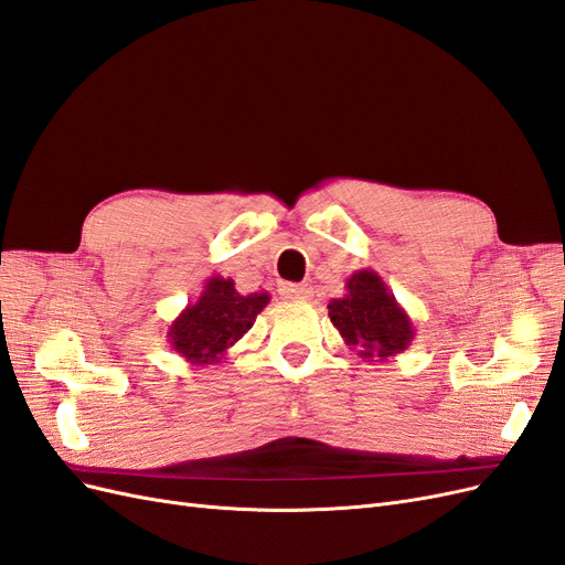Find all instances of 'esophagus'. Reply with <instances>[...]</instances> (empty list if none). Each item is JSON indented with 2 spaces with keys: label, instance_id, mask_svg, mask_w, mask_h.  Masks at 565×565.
I'll use <instances>...</instances> for the list:
<instances>
[{
  "label": "esophagus",
  "instance_id": "obj_1",
  "mask_svg": "<svg viewBox=\"0 0 565 565\" xmlns=\"http://www.w3.org/2000/svg\"><path fill=\"white\" fill-rule=\"evenodd\" d=\"M280 295L285 299H309L313 292H311L309 285H282Z\"/></svg>",
  "mask_w": 565,
  "mask_h": 565
}]
</instances>
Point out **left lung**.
<instances>
[{
  "instance_id": "obj_1",
  "label": "left lung",
  "mask_w": 565,
  "mask_h": 565,
  "mask_svg": "<svg viewBox=\"0 0 565 565\" xmlns=\"http://www.w3.org/2000/svg\"><path fill=\"white\" fill-rule=\"evenodd\" d=\"M341 339L363 361H388L415 339L413 318L393 297L377 270L361 268L347 280V295L328 303Z\"/></svg>"
}]
</instances>
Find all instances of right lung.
Returning a JSON list of instances; mask_svg holds the SVG:
<instances>
[{
  "instance_id": "right-lung-1",
  "label": "right lung",
  "mask_w": 565,
  "mask_h": 565,
  "mask_svg": "<svg viewBox=\"0 0 565 565\" xmlns=\"http://www.w3.org/2000/svg\"><path fill=\"white\" fill-rule=\"evenodd\" d=\"M270 301L268 292L241 295L231 278L204 280L200 297L188 303L167 330V344L191 365H214L252 330Z\"/></svg>"
}]
</instances>
